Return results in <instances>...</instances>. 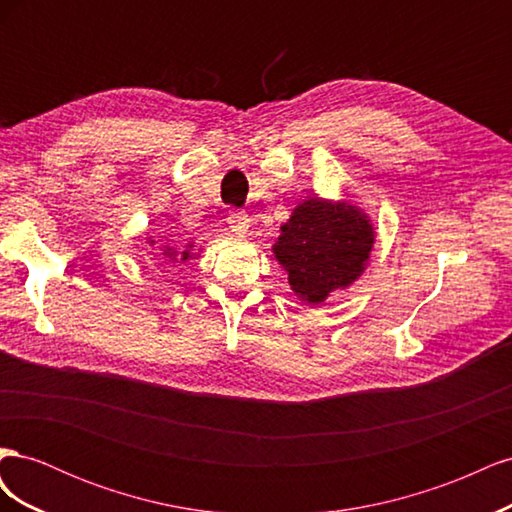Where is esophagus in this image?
<instances>
[{
    "label": "esophagus",
    "mask_w": 512,
    "mask_h": 512,
    "mask_svg": "<svg viewBox=\"0 0 512 512\" xmlns=\"http://www.w3.org/2000/svg\"><path fill=\"white\" fill-rule=\"evenodd\" d=\"M250 222L252 220L247 218V213H243V211H230V215H228V226L237 237L247 235V230H250Z\"/></svg>",
    "instance_id": "1"
}]
</instances>
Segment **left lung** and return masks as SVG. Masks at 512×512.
Instances as JSON below:
<instances>
[{"instance_id":"left-lung-1","label":"left lung","mask_w":512,"mask_h":512,"mask_svg":"<svg viewBox=\"0 0 512 512\" xmlns=\"http://www.w3.org/2000/svg\"><path fill=\"white\" fill-rule=\"evenodd\" d=\"M376 232L367 213L350 200L305 198L292 209L273 243L299 301L318 305L363 275Z\"/></svg>"}]
</instances>
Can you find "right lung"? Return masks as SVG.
<instances>
[{
  "mask_svg": "<svg viewBox=\"0 0 512 512\" xmlns=\"http://www.w3.org/2000/svg\"><path fill=\"white\" fill-rule=\"evenodd\" d=\"M147 243H151V245H156V241H153L151 237L147 239ZM192 243H188L185 245V250H177V247H173L170 243H166V245H158V250H160V256L164 258V260H168V262H185L188 258H192Z\"/></svg>",
  "mask_w": 512,
  "mask_h": 512,
  "instance_id": "add662e5",
  "label": "right lung"
}]
</instances>
